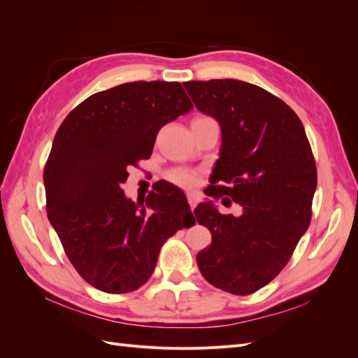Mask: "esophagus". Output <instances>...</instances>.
<instances>
[{
    "label": "esophagus",
    "instance_id": "1",
    "mask_svg": "<svg viewBox=\"0 0 358 358\" xmlns=\"http://www.w3.org/2000/svg\"><path fill=\"white\" fill-rule=\"evenodd\" d=\"M187 199H188V203L191 206V210H194V208L197 206V197L196 194H194L192 191H187Z\"/></svg>",
    "mask_w": 358,
    "mask_h": 358
}]
</instances>
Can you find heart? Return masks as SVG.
Masks as SVG:
<instances>
[{
  "label": "heart",
  "instance_id": "obj_1",
  "mask_svg": "<svg viewBox=\"0 0 358 358\" xmlns=\"http://www.w3.org/2000/svg\"><path fill=\"white\" fill-rule=\"evenodd\" d=\"M197 175L192 171H179L171 176V180L180 187H192L197 183Z\"/></svg>",
  "mask_w": 358,
  "mask_h": 358
}]
</instances>
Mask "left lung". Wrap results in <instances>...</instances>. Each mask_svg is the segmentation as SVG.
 <instances>
[{
	"mask_svg": "<svg viewBox=\"0 0 358 358\" xmlns=\"http://www.w3.org/2000/svg\"><path fill=\"white\" fill-rule=\"evenodd\" d=\"M197 109L221 127L220 159L206 196L230 197L242 215H222L213 201L194 213L212 243L197 254L216 288L248 296L282 270L306 233L317 166L299 116L257 85L234 79L185 82Z\"/></svg>",
	"mask_w": 358,
	"mask_h": 358,
	"instance_id": "8db88e82",
	"label": "left lung"
}]
</instances>
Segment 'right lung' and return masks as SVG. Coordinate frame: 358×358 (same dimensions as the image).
<instances>
[{
    "label": "right lung",
    "instance_id": "right-lung-1",
    "mask_svg": "<svg viewBox=\"0 0 358 358\" xmlns=\"http://www.w3.org/2000/svg\"><path fill=\"white\" fill-rule=\"evenodd\" d=\"M192 107L179 82H131L88 96L57 131L43 173L48 218L96 289L124 294L146 284L161 246L194 218L176 187L150 191L145 204L121 188L128 169L152 154L159 128Z\"/></svg>",
    "mask_w": 358,
    "mask_h": 358
}]
</instances>
